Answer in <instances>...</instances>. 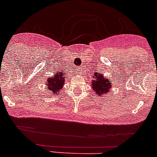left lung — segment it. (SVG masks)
I'll return each mask as SVG.
<instances>
[{"label":"left lung","instance_id":"1","mask_svg":"<svg viewBox=\"0 0 157 157\" xmlns=\"http://www.w3.org/2000/svg\"><path fill=\"white\" fill-rule=\"evenodd\" d=\"M93 76L94 80H93L92 86L93 90L97 93V96L107 93L112 86L111 81L104 77L103 74L101 72H97L93 73Z\"/></svg>","mask_w":157,"mask_h":157}]
</instances>
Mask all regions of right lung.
<instances>
[{
	"label": "right lung",
	"mask_w": 157,
	"mask_h": 157,
	"mask_svg": "<svg viewBox=\"0 0 157 157\" xmlns=\"http://www.w3.org/2000/svg\"><path fill=\"white\" fill-rule=\"evenodd\" d=\"M65 72L64 71H56L53 76H48L45 81L47 89L52 92V93H56L62 89V86L65 81Z\"/></svg>",
	"instance_id": "1"
}]
</instances>
